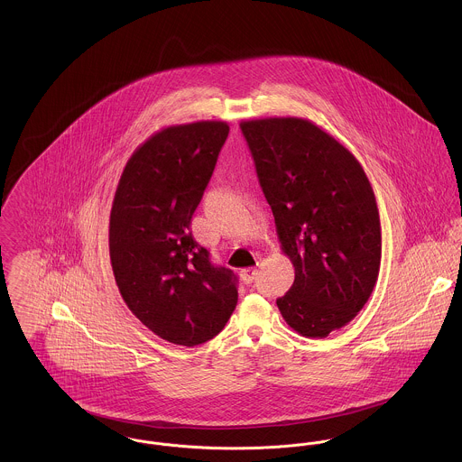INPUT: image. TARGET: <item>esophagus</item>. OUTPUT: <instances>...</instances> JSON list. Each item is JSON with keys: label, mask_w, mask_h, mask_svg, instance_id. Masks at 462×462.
I'll return each mask as SVG.
<instances>
[{"label": "esophagus", "mask_w": 462, "mask_h": 462, "mask_svg": "<svg viewBox=\"0 0 462 462\" xmlns=\"http://www.w3.org/2000/svg\"><path fill=\"white\" fill-rule=\"evenodd\" d=\"M256 274H258V269H245V271L241 273V278H243L245 283L249 284L254 282Z\"/></svg>", "instance_id": "obj_1"}]
</instances>
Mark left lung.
Returning <instances> with one entry per match:
<instances>
[{"instance_id":"left-lung-1","label":"left lung","mask_w":462,"mask_h":462,"mask_svg":"<svg viewBox=\"0 0 462 462\" xmlns=\"http://www.w3.org/2000/svg\"><path fill=\"white\" fill-rule=\"evenodd\" d=\"M241 130L295 267L276 304L300 336L327 337L356 319L380 274L373 186L352 151L310 119H246Z\"/></svg>"}]
</instances>
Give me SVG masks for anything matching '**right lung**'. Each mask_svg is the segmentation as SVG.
<instances>
[{
	"instance_id": "add662e5",
	"label": "right lung",
	"mask_w": 462,
	"mask_h": 462,
	"mask_svg": "<svg viewBox=\"0 0 462 462\" xmlns=\"http://www.w3.org/2000/svg\"><path fill=\"white\" fill-rule=\"evenodd\" d=\"M228 130L225 121L158 130L126 162L112 200L119 293L149 330L180 346L213 339L237 306L234 273L213 265L189 230Z\"/></svg>"
}]
</instances>
